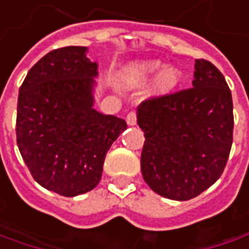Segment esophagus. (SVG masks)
Returning <instances> with one entry per match:
<instances>
[{
    "label": "esophagus",
    "mask_w": 249,
    "mask_h": 249,
    "mask_svg": "<svg viewBox=\"0 0 249 249\" xmlns=\"http://www.w3.org/2000/svg\"><path fill=\"white\" fill-rule=\"evenodd\" d=\"M126 124L128 125L136 124V113H134V111L128 113V115H126Z\"/></svg>",
    "instance_id": "esophagus-1"
}]
</instances>
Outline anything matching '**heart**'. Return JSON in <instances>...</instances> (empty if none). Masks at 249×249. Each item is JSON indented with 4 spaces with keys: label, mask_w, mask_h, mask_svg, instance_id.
Segmentation results:
<instances>
[{
    "label": "heart",
    "mask_w": 249,
    "mask_h": 249,
    "mask_svg": "<svg viewBox=\"0 0 249 249\" xmlns=\"http://www.w3.org/2000/svg\"><path fill=\"white\" fill-rule=\"evenodd\" d=\"M161 67H163V64L160 61L136 62L125 70V76L129 81L143 83V82L149 81L152 76H155L156 73H159ZM179 81H181V71L176 67H168L166 70H163V72L159 73L156 85H155V90L160 94L171 92L178 85Z\"/></svg>",
    "instance_id": "heart-1"
}]
</instances>
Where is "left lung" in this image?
I'll list each match as a JSON object with an SVG mask.
<instances>
[{"label": "left lung", "instance_id": "obj_1", "mask_svg": "<svg viewBox=\"0 0 249 249\" xmlns=\"http://www.w3.org/2000/svg\"><path fill=\"white\" fill-rule=\"evenodd\" d=\"M192 86L138 107L145 135L142 176L168 199H192L213 185L231 150L232 99L222 72L209 61L196 60Z\"/></svg>", "mask_w": 249, "mask_h": 249}]
</instances>
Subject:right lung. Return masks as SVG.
Masks as SVG:
<instances>
[{
    "instance_id": "add662e5",
    "label": "right lung",
    "mask_w": 249,
    "mask_h": 249,
    "mask_svg": "<svg viewBox=\"0 0 249 249\" xmlns=\"http://www.w3.org/2000/svg\"><path fill=\"white\" fill-rule=\"evenodd\" d=\"M70 46L38 60L19 89L17 142L41 187L76 196L102 179L106 155L126 123L93 108L97 62Z\"/></svg>"
}]
</instances>
